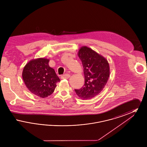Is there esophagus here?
Segmentation results:
<instances>
[{"label": "esophagus", "mask_w": 147, "mask_h": 147, "mask_svg": "<svg viewBox=\"0 0 147 147\" xmlns=\"http://www.w3.org/2000/svg\"><path fill=\"white\" fill-rule=\"evenodd\" d=\"M70 77V74H64V75H63L62 77H61V78L62 79H68V78H69Z\"/></svg>", "instance_id": "34e87169"}]
</instances>
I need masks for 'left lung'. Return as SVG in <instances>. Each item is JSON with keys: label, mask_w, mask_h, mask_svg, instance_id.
<instances>
[{"label": "left lung", "mask_w": 147, "mask_h": 147, "mask_svg": "<svg viewBox=\"0 0 147 147\" xmlns=\"http://www.w3.org/2000/svg\"><path fill=\"white\" fill-rule=\"evenodd\" d=\"M78 55L84 68L85 84L80 89H75L82 99H90L103 90L110 76V66L107 60L96 52L82 46Z\"/></svg>", "instance_id": "left-lung-1"}]
</instances>
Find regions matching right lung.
Instances as JSON below:
<instances>
[{"instance_id": "add662e5", "label": "right lung", "mask_w": 147, "mask_h": 147, "mask_svg": "<svg viewBox=\"0 0 147 147\" xmlns=\"http://www.w3.org/2000/svg\"><path fill=\"white\" fill-rule=\"evenodd\" d=\"M49 60L45 58L33 59L24 67L22 77L28 90L45 98L51 95L60 82L55 69L49 66Z\"/></svg>"}]
</instances>
